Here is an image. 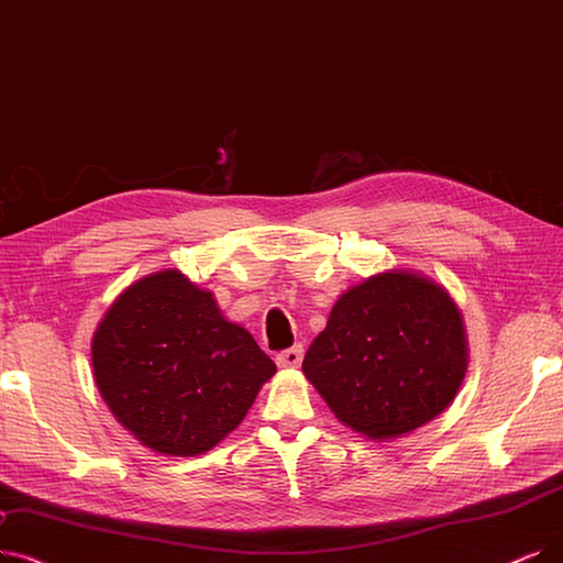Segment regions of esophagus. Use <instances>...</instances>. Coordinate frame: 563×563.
Instances as JSON below:
<instances>
[{
	"instance_id": "34e87169",
	"label": "esophagus",
	"mask_w": 563,
	"mask_h": 563,
	"mask_svg": "<svg viewBox=\"0 0 563 563\" xmlns=\"http://www.w3.org/2000/svg\"><path fill=\"white\" fill-rule=\"evenodd\" d=\"M301 358H303V347L295 345V347L280 352L276 356V363H278V368H283V371H295L301 365Z\"/></svg>"
}]
</instances>
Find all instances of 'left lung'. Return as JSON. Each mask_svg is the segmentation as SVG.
Segmentation results:
<instances>
[{
  "label": "left lung",
  "mask_w": 563,
  "mask_h": 563,
  "mask_svg": "<svg viewBox=\"0 0 563 563\" xmlns=\"http://www.w3.org/2000/svg\"><path fill=\"white\" fill-rule=\"evenodd\" d=\"M467 365V331L449 291L411 268H386L338 297L303 375L342 426L386 442L437 419Z\"/></svg>",
  "instance_id": "obj_1"
}]
</instances>
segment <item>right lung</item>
<instances>
[{
	"mask_svg": "<svg viewBox=\"0 0 563 563\" xmlns=\"http://www.w3.org/2000/svg\"><path fill=\"white\" fill-rule=\"evenodd\" d=\"M91 368L114 419L173 457L221 444L276 375L255 338L179 268L121 291L93 331Z\"/></svg>",
	"mask_w": 563,
	"mask_h": 563,
	"instance_id": "1",
	"label": "right lung"
}]
</instances>
